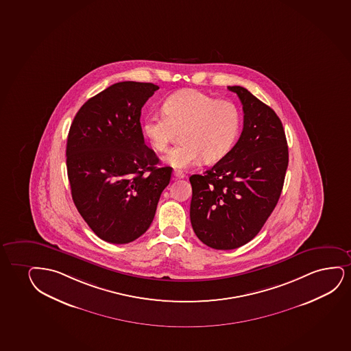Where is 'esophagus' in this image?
<instances>
[{"label": "esophagus", "mask_w": 351, "mask_h": 351, "mask_svg": "<svg viewBox=\"0 0 351 351\" xmlns=\"http://www.w3.org/2000/svg\"><path fill=\"white\" fill-rule=\"evenodd\" d=\"M174 178H177V179H182V178L185 177V174L180 169H174L173 171Z\"/></svg>", "instance_id": "esophagus-1"}]
</instances>
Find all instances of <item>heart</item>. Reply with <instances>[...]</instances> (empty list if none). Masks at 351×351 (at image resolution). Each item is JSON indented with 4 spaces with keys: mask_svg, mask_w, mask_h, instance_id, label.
<instances>
[{
    "mask_svg": "<svg viewBox=\"0 0 351 351\" xmlns=\"http://www.w3.org/2000/svg\"><path fill=\"white\" fill-rule=\"evenodd\" d=\"M161 114H148L142 133L152 148L165 152L176 130L182 143L167 152V164L187 169L202 158L205 162L222 159L235 146L242 127L240 108L229 99H217L198 90H182L165 99Z\"/></svg>",
    "mask_w": 351,
    "mask_h": 351,
    "instance_id": "b5f03b06",
    "label": "heart"
}]
</instances>
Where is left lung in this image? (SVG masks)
Returning <instances> with one entry per match:
<instances>
[{
  "mask_svg": "<svg viewBox=\"0 0 351 351\" xmlns=\"http://www.w3.org/2000/svg\"><path fill=\"white\" fill-rule=\"evenodd\" d=\"M243 106V130L224 158L190 177V218L208 247L230 250L258 235L278 204L289 147L276 111L242 86H228Z\"/></svg>",
  "mask_w": 351,
  "mask_h": 351,
  "instance_id": "left-lung-1",
  "label": "left lung"
}]
</instances>
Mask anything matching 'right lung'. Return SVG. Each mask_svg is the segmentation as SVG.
Returning a JSON list of instances; mask_svg holds the SVG:
<instances>
[{"label": "right lung", "mask_w": 351, "mask_h": 351, "mask_svg": "<svg viewBox=\"0 0 351 351\" xmlns=\"http://www.w3.org/2000/svg\"><path fill=\"white\" fill-rule=\"evenodd\" d=\"M158 85L120 82L88 99L75 114L66 145L67 177L75 208L109 243L136 240L153 222L171 167L146 146L140 116Z\"/></svg>", "instance_id": "right-lung-1"}]
</instances>
